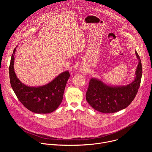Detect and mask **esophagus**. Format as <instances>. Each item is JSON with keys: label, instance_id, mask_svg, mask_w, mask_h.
Returning <instances> with one entry per match:
<instances>
[{"label": "esophagus", "instance_id": "1", "mask_svg": "<svg viewBox=\"0 0 152 152\" xmlns=\"http://www.w3.org/2000/svg\"><path fill=\"white\" fill-rule=\"evenodd\" d=\"M80 71H81V72H82V73H85V72H86V70H85V69L84 67H82V68L80 69Z\"/></svg>", "mask_w": 152, "mask_h": 152}]
</instances>
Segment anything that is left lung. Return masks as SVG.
<instances>
[{
	"label": "left lung",
	"mask_w": 152,
	"mask_h": 152,
	"mask_svg": "<svg viewBox=\"0 0 152 152\" xmlns=\"http://www.w3.org/2000/svg\"><path fill=\"white\" fill-rule=\"evenodd\" d=\"M134 80L126 86H110L100 80L91 78L86 93V100L97 111L114 113L127 107L135 99L140 88L142 77V65L140 56Z\"/></svg>",
	"instance_id": "obj_1"
}]
</instances>
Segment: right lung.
Masks as SVG:
<instances>
[{
    "label": "right lung",
    "instance_id": "1",
    "mask_svg": "<svg viewBox=\"0 0 152 152\" xmlns=\"http://www.w3.org/2000/svg\"><path fill=\"white\" fill-rule=\"evenodd\" d=\"M14 49L9 67L11 87L19 101L27 109L37 114H48L55 111L62 102L66 83L70 77L69 71H65L46 85L33 87L21 82L14 70Z\"/></svg>",
    "mask_w": 152,
    "mask_h": 152
}]
</instances>
